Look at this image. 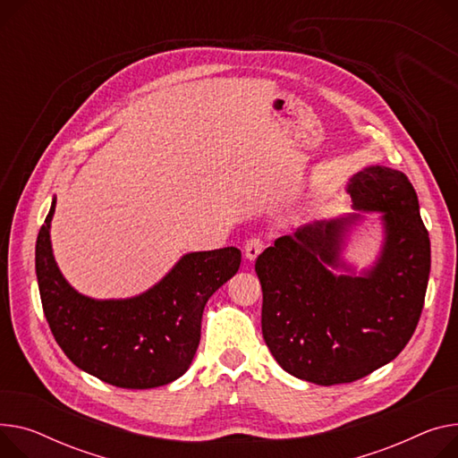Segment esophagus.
<instances>
[{
	"instance_id": "obj_1",
	"label": "esophagus",
	"mask_w": 458,
	"mask_h": 458,
	"mask_svg": "<svg viewBox=\"0 0 458 458\" xmlns=\"http://www.w3.org/2000/svg\"><path fill=\"white\" fill-rule=\"evenodd\" d=\"M263 247H265V242H263L261 237H252V239H249V241L245 242V256H247V259H249V261H254V259L261 254Z\"/></svg>"
}]
</instances>
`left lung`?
Wrapping results in <instances>:
<instances>
[{"label": "left lung", "mask_w": 458, "mask_h": 458, "mask_svg": "<svg viewBox=\"0 0 458 458\" xmlns=\"http://www.w3.org/2000/svg\"><path fill=\"white\" fill-rule=\"evenodd\" d=\"M346 190L357 213L301 226L256 259L270 353L291 376L324 386L357 381L400 355L418 326L431 270L429 232L402 171L364 167ZM360 210L382 213L386 239L377 263L355 275L340 254ZM339 266L349 274L330 272Z\"/></svg>", "instance_id": "left-lung-1"}]
</instances>
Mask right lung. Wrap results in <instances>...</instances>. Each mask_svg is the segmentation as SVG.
I'll return each mask as SVG.
<instances>
[{"mask_svg":"<svg viewBox=\"0 0 458 458\" xmlns=\"http://www.w3.org/2000/svg\"><path fill=\"white\" fill-rule=\"evenodd\" d=\"M55 204L38 232L35 261L58 346L75 367L119 388H155L184 376L200 343L206 301L239 270L241 250L190 252L148 291L96 300L77 293L56 267L49 235Z\"/></svg>","mask_w":458,"mask_h":458,"instance_id":"1","label":"right lung"}]
</instances>
